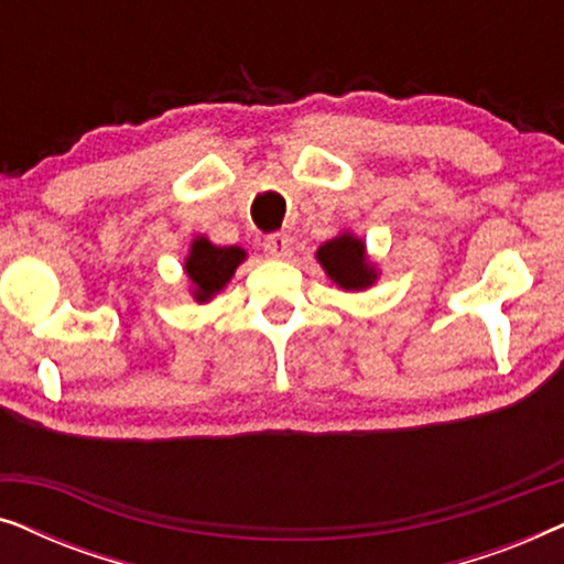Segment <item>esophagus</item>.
<instances>
[{"instance_id":"obj_1","label":"esophagus","mask_w":564,"mask_h":564,"mask_svg":"<svg viewBox=\"0 0 564 564\" xmlns=\"http://www.w3.org/2000/svg\"><path fill=\"white\" fill-rule=\"evenodd\" d=\"M264 251L269 253V257L274 259H284L290 257L292 251V238L288 234H269L264 238Z\"/></svg>"}]
</instances>
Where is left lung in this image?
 <instances>
[{"label":"left lung","instance_id":"obj_1","mask_svg":"<svg viewBox=\"0 0 564 564\" xmlns=\"http://www.w3.org/2000/svg\"><path fill=\"white\" fill-rule=\"evenodd\" d=\"M318 261L330 280L344 290H365L375 282V269L367 264L365 243L354 236H338L318 249Z\"/></svg>","mask_w":564,"mask_h":564}]
</instances>
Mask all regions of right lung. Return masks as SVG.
Returning a JSON list of instances; mask_svg holds the SVG:
<instances>
[{"instance_id":"right-lung-1","label":"right lung","mask_w":564,"mask_h":564,"mask_svg":"<svg viewBox=\"0 0 564 564\" xmlns=\"http://www.w3.org/2000/svg\"><path fill=\"white\" fill-rule=\"evenodd\" d=\"M246 259V251L238 246H213L207 238H197L192 243L187 257V269L192 284H195V297L199 303L210 300L215 292L226 288V282L234 276L236 267Z\"/></svg>"}]
</instances>
